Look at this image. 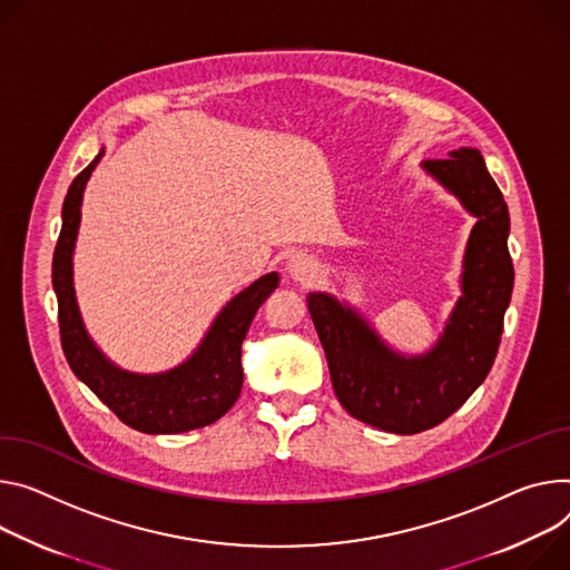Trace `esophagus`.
<instances>
[{
	"label": "esophagus",
	"mask_w": 570,
	"mask_h": 570,
	"mask_svg": "<svg viewBox=\"0 0 570 570\" xmlns=\"http://www.w3.org/2000/svg\"><path fill=\"white\" fill-rule=\"evenodd\" d=\"M288 275H291L293 279H297V282H306L308 277L314 275L312 258H306V256H302V254L293 256L291 262H288Z\"/></svg>",
	"instance_id": "obj_1"
}]
</instances>
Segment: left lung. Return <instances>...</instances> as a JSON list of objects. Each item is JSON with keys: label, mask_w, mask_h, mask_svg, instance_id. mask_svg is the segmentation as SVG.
Listing matches in <instances>:
<instances>
[{"label": "left lung", "mask_w": 570, "mask_h": 570, "mask_svg": "<svg viewBox=\"0 0 570 570\" xmlns=\"http://www.w3.org/2000/svg\"><path fill=\"white\" fill-rule=\"evenodd\" d=\"M425 168L478 216L463 262V297L436 347L404 358L334 297H306L338 402L352 419L393 434L436 428L484 382L513 288L507 202L482 154L454 149L450 159H428Z\"/></svg>", "instance_id": "1"}]
</instances>
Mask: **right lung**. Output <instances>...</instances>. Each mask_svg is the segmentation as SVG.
Returning a JSON list of instances; mask_svg holds the SVG:
<instances>
[{"label": "right lung", "mask_w": 570, "mask_h": 570, "mask_svg": "<svg viewBox=\"0 0 570 570\" xmlns=\"http://www.w3.org/2000/svg\"><path fill=\"white\" fill-rule=\"evenodd\" d=\"M105 157L83 168L68 188L63 202V227L51 264L59 299V332L63 354L72 373L101 400L116 416L145 434H177L212 425L234 406L243 386L240 343L249 330L256 308L277 288V273L256 279L238 293L216 318L197 352L179 368L164 375H131L101 356L90 343L72 288V249L81 218L83 186Z\"/></svg>", "instance_id": "obj_1"}]
</instances>
